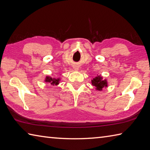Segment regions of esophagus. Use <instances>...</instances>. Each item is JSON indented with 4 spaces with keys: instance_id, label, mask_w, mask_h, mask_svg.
Wrapping results in <instances>:
<instances>
[{
    "instance_id": "obj_1",
    "label": "esophagus",
    "mask_w": 150,
    "mask_h": 150,
    "mask_svg": "<svg viewBox=\"0 0 150 150\" xmlns=\"http://www.w3.org/2000/svg\"><path fill=\"white\" fill-rule=\"evenodd\" d=\"M73 68H74L75 71H77V70H78V67L77 66H74V67H73Z\"/></svg>"
}]
</instances>
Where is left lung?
Masks as SVG:
<instances>
[{
	"mask_svg": "<svg viewBox=\"0 0 150 150\" xmlns=\"http://www.w3.org/2000/svg\"><path fill=\"white\" fill-rule=\"evenodd\" d=\"M91 83L95 87L96 89L98 91H102L103 88L108 87V83L106 79H103V77L101 75L96 76L95 78L91 80Z\"/></svg>",
	"mask_w": 150,
	"mask_h": 150,
	"instance_id": "obj_1",
	"label": "left lung"
}]
</instances>
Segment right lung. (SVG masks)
<instances>
[{
  "label": "right lung",
  "instance_id": "add662e5",
  "mask_svg": "<svg viewBox=\"0 0 150 150\" xmlns=\"http://www.w3.org/2000/svg\"><path fill=\"white\" fill-rule=\"evenodd\" d=\"M60 79V78H52L51 76H46L45 82H46V83H49L50 85H57L59 83Z\"/></svg>",
  "mask_w": 150,
  "mask_h": 150
}]
</instances>
